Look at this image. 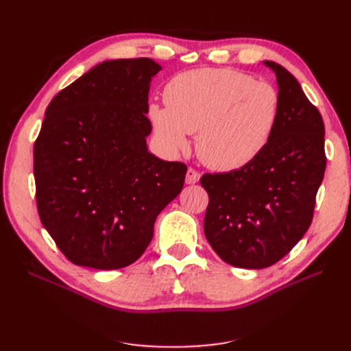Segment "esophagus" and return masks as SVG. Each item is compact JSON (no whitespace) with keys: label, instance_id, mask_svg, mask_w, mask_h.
<instances>
[{"label":"esophagus","instance_id":"1","mask_svg":"<svg viewBox=\"0 0 351 351\" xmlns=\"http://www.w3.org/2000/svg\"><path fill=\"white\" fill-rule=\"evenodd\" d=\"M200 180V173H197L196 169L193 168H189L187 169V174H186V183L187 184H195Z\"/></svg>","mask_w":351,"mask_h":351}]
</instances>
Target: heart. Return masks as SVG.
Returning <instances> with one entry per match:
<instances>
[{
  "label": "heart",
  "mask_w": 351,
  "mask_h": 351,
  "mask_svg": "<svg viewBox=\"0 0 351 351\" xmlns=\"http://www.w3.org/2000/svg\"><path fill=\"white\" fill-rule=\"evenodd\" d=\"M165 102L147 108L155 134L168 152L189 147L208 167L236 169L254 161L272 139L280 95L271 83L232 69H197L178 74L165 88Z\"/></svg>",
  "instance_id": "b5f03b06"
}]
</instances>
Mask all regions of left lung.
<instances>
[{"mask_svg": "<svg viewBox=\"0 0 351 351\" xmlns=\"http://www.w3.org/2000/svg\"><path fill=\"white\" fill-rule=\"evenodd\" d=\"M277 76L280 117L272 139L250 164L204 174L209 195L204 230L218 256L262 269L282 259L311 227L325 165V127L293 74L263 61Z\"/></svg>", "mask_w": 351, "mask_h": 351, "instance_id": "8db88e82", "label": "left lung"}]
</instances>
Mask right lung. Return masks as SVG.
Segmentation results:
<instances>
[{
  "label": "right lung",
  "instance_id": "obj_1",
  "mask_svg": "<svg viewBox=\"0 0 351 351\" xmlns=\"http://www.w3.org/2000/svg\"><path fill=\"white\" fill-rule=\"evenodd\" d=\"M162 67L108 60L56 95L34 147L39 218L79 267L119 269L139 259L187 167L147 151V93Z\"/></svg>",
  "mask_w": 351,
  "mask_h": 351
}]
</instances>
